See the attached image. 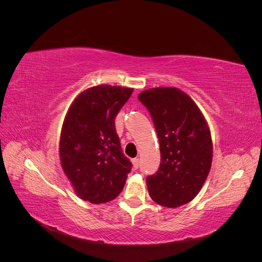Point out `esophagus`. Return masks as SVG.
I'll return each mask as SVG.
<instances>
[{"instance_id": "esophagus-1", "label": "esophagus", "mask_w": 262, "mask_h": 262, "mask_svg": "<svg viewBox=\"0 0 262 262\" xmlns=\"http://www.w3.org/2000/svg\"><path fill=\"white\" fill-rule=\"evenodd\" d=\"M132 164H133V168H134V169H138V168H139V165H140L139 158H133V160H132Z\"/></svg>"}]
</instances>
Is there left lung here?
I'll return each instance as SVG.
<instances>
[{
	"instance_id": "1",
	"label": "left lung",
	"mask_w": 262,
	"mask_h": 262,
	"mask_svg": "<svg viewBox=\"0 0 262 262\" xmlns=\"http://www.w3.org/2000/svg\"><path fill=\"white\" fill-rule=\"evenodd\" d=\"M138 98L152 117L161 149L158 170L146 177L149 196L163 207H180L199 193L209 175V126L195 102L176 87L147 90Z\"/></svg>"
}]
</instances>
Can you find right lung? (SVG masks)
I'll list each match as a JSON object with an SVG mask.
<instances>
[{
    "mask_svg": "<svg viewBox=\"0 0 262 262\" xmlns=\"http://www.w3.org/2000/svg\"><path fill=\"white\" fill-rule=\"evenodd\" d=\"M132 89L98 85L71 105L60 139L62 168L83 200L99 204L122 191L132 163L121 149L115 118Z\"/></svg>",
    "mask_w": 262,
    "mask_h": 262,
    "instance_id": "1",
    "label": "right lung"
}]
</instances>
